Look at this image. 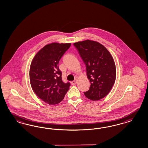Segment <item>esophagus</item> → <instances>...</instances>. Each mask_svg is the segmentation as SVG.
Wrapping results in <instances>:
<instances>
[{
	"instance_id": "1",
	"label": "esophagus",
	"mask_w": 148,
	"mask_h": 148,
	"mask_svg": "<svg viewBox=\"0 0 148 148\" xmlns=\"http://www.w3.org/2000/svg\"><path fill=\"white\" fill-rule=\"evenodd\" d=\"M76 84V80H74L73 81H72L71 82V84H72V85H75Z\"/></svg>"
}]
</instances>
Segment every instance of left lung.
<instances>
[{"label": "left lung", "instance_id": "left-lung-1", "mask_svg": "<svg viewBox=\"0 0 148 148\" xmlns=\"http://www.w3.org/2000/svg\"><path fill=\"white\" fill-rule=\"evenodd\" d=\"M85 64L90 89L84 93L92 100L106 97L112 89L116 77L114 60L108 50L98 42L87 40L74 43Z\"/></svg>", "mask_w": 148, "mask_h": 148}]
</instances>
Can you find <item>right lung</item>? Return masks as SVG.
<instances>
[{
	"instance_id": "obj_1",
	"label": "right lung",
	"mask_w": 148,
	"mask_h": 148,
	"mask_svg": "<svg viewBox=\"0 0 148 148\" xmlns=\"http://www.w3.org/2000/svg\"><path fill=\"white\" fill-rule=\"evenodd\" d=\"M71 43H52L45 45L32 61L30 82L35 93L49 105L60 103L64 99L71 85L64 83L58 62Z\"/></svg>"
}]
</instances>
